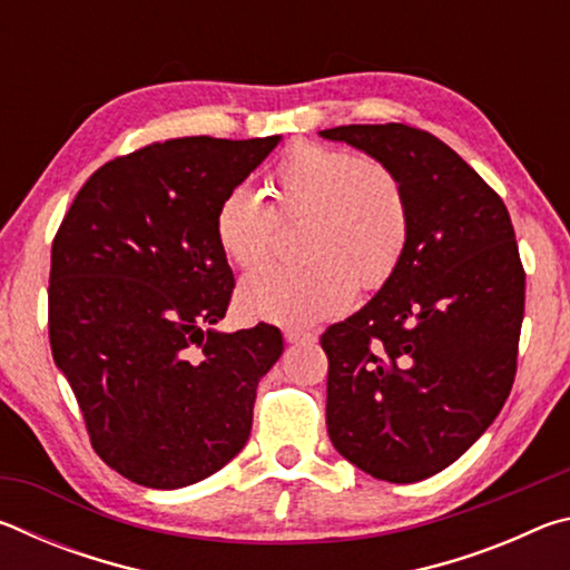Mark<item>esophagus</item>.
I'll use <instances>...</instances> for the list:
<instances>
[{
	"mask_svg": "<svg viewBox=\"0 0 570 570\" xmlns=\"http://www.w3.org/2000/svg\"><path fill=\"white\" fill-rule=\"evenodd\" d=\"M284 340H286L288 344H312V342H316V334H312V332H298V330H286V332H284Z\"/></svg>",
	"mask_w": 570,
	"mask_h": 570,
	"instance_id": "obj_1",
	"label": "esophagus"
}]
</instances>
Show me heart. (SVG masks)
<instances>
[{"label":"heart","instance_id":"obj_1","mask_svg":"<svg viewBox=\"0 0 570 570\" xmlns=\"http://www.w3.org/2000/svg\"><path fill=\"white\" fill-rule=\"evenodd\" d=\"M282 214H312L306 264H272L248 274L236 304L246 320L308 330L374 292L397 272L410 240L407 196L394 173L360 153L302 142L272 176ZM274 210L254 188H230L216 208L218 248L238 268L272 254Z\"/></svg>","mask_w":570,"mask_h":570}]
</instances>
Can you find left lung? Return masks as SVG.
Masks as SVG:
<instances>
[{
	"instance_id": "1",
	"label": "left lung",
	"mask_w": 570,
	"mask_h": 570,
	"mask_svg": "<svg viewBox=\"0 0 570 570\" xmlns=\"http://www.w3.org/2000/svg\"><path fill=\"white\" fill-rule=\"evenodd\" d=\"M394 173L410 240L397 272L322 334L326 430L372 478L417 482L452 465L513 387L525 274L498 193L435 135L402 122L320 132Z\"/></svg>"
}]
</instances>
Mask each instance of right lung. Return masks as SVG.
Wrapping results in <instances>:
<instances>
[{
  "label": "right lung",
  "mask_w": 570,
  "mask_h": 570,
  "mask_svg": "<svg viewBox=\"0 0 570 570\" xmlns=\"http://www.w3.org/2000/svg\"><path fill=\"white\" fill-rule=\"evenodd\" d=\"M282 135H196L95 170L52 244L50 344L102 462L176 490L244 450L256 387L284 352L276 326L220 332L234 272L220 198Z\"/></svg>",
  "instance_id": "right-lung-1"
}]
</instances>
